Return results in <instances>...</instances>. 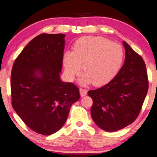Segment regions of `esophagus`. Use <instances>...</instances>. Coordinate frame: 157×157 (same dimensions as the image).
Masks as SVG:
<instances>
[{"label":"esophagus","mask_w":157,"mask_h":157,"mask_svg":"<svg viewBox=\"0 0 157 157\" xmlns=\"http://www.w3.org/2000/svg\"><path fill=\"white\" fill-rule=\"evenodd\" d=\"M79 94H80V96L82 97H85V96L86 95V94H87V90H85V89L80 88L79 89Z\"/></svg>","instance_id":"1"}]
</instances>
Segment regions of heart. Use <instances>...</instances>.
<instances>
[{"instance_id":"obj_1","label":"heart","mask_w":157,"mask_h":157,"mask_svg":"<svg viewBox=\"0 0 157 157\" xmlns=\"http://www.w3.org/2000/svg\"><path fill=\"white\" fill-rule=\"evenodd\" d=\"M123 56V48L118 44L101 36L81 37L75 43L73 51H67L63 56L65 73L72 80L83 66L85 73L81 83L106 85L118 72Z\"/></svg>"}]
</instances>
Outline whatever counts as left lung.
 <instances>
[{"label": "left lung", "mask_w": 157, "mask_h": 157, "mask_svg": "<svg viewBox=\"0 0 157 157\" xmlns=\"http://www.w3.org/2000/svg\"><path fill=\"white\" fill-rule=\"evenodd\" d=\"M123 44L125 59L120 71L106 85L87 92L93 100L94 122L107 132L119 130L134 122L148 91L143 59L125 41Z\"/></svg>", "instance_id": "1"}]
</instances>
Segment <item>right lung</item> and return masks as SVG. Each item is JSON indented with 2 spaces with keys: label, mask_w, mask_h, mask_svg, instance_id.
I'll use <instances>...</instances> for the list:
<instances>
[{
  "label": "right lung",
  "mask_w": 157,
  "mask_h": 157,
  "mask_svg": "<svg viewBox=\"0 0 157 157\" xmlns=\"http://www.w3.org/2000/svg\"><path fill=\"white\" fill-rule=\"evenodd\" d=\"M63 34H41L25 46L11 72L12 105L30 129L49 135L61 128L79 89L60 78L65 48Z\"/></svg>",
  "instance_id": "add662e5"
}]
</instances>
